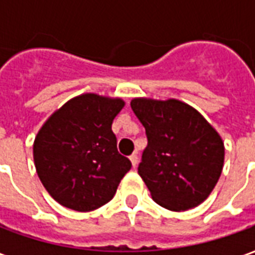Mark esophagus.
Segmentation results:
<instances>
[{"label": "esophagus", "instance_id": "34e87169", "mask_svg": "<svg viewBox=\"0 0 255 255\" xmlns=\"http://www.w3.org/2000/svg\"><path fill=\"white\" fill-rule=\"evenodd\" d=\"M129 161H131V164H132V166H133V168H135V166L138 165V162H139L138 155H136V154L129 155Z\"/></svg>", "mask_w": 255, "mask_h": 255}]
</instances>
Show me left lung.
Here are the masks:
<instances>
[{
    "mask_svg": "<svg viewBox=\"0 0 255 255\" xmlns=\"http://www.w3.org/2000/svg\"><path fill=\"white\" fill-rule=\"evenodd\" d=\"M131 108L147 135L138 173L151 198L173 212L201 205L224 165L220 133L197 109L179 100L133 98Z\"/></svg>",
    "mask_w": 255,
    "mask_h": 255,
    "instance_id": "left-lung-1",
    "label": "left lung"
}]
</instances>
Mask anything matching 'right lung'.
Wrapping results in <instances>:
<instances>
[{
    "label": "right lung",
    "mask_w": 255,
    "mask_h": 255,
    "mask_svg": "<svg viewBox=\"0 0 255 255\" xmlns=\"http://www.w3.org/2000/svg\"><path fill=\"white\" fill-rule=\"evenodd\" d=\"M126 102L86 93L47 119L34 140V164L60 205L91 212L111 201L131 161L117 151L112 123Z\"/></svg>",
    "instance_id": "add662e5"
}]
</instances>
